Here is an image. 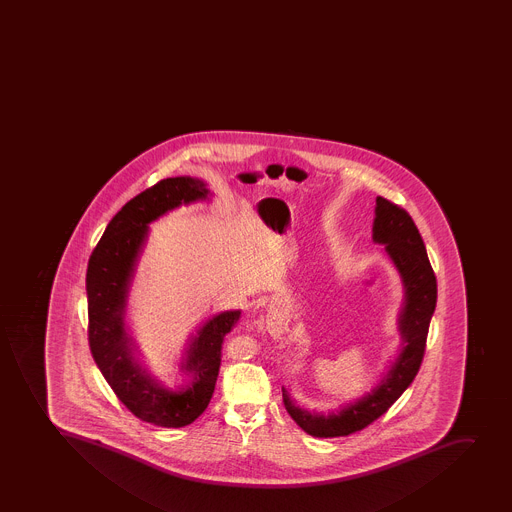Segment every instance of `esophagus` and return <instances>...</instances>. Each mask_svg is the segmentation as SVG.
<instances>
[{
    "mask_svg": "<svg viewBox=\"0 0 512 512\" xmlns=\"http://www.w3.org/2000/svg\"><path fill=\"white\" fill-rule=\"evenodd\" d=\"M266 328H268V332L274 335V337H279L281 333H284L282 323L274 317H269L268 320H266Z\"/></svg>",
    "mask_w": 512,
    "mask_h": 512,
    "instance_id": "34e87169",
    "label": "esophagus"
}]
</instances>
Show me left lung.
Returning <instances> with one entry per match:
<instances>
[{"instance_id": "obj_1", "label": "left lung", "mask_w": 512, "mask_h": 512, "mask_svg": "<svg viewBox=\"0 0 512 512\" xmlns=\"http://www.w3.org/2000/svg\"><path fill=\"white\" fill-rule=\"evenodd\" d=\"M374 213L373 241L384 244V251L396 266L404 287V302L397 318L401 348L378 386L338 409L328 412L304 409L282 387L287 412L312 437H346L368 427L402 396L419 373L424 358L430 320L437 305V279L424 241L404 208L378 197Z\"/></svg>"}]
</instances>
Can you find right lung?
<instances>
[{"instance_id": "add662e5", "label": "right lung", "mask_w": 512, "mask_h": 512, "mask_svg": "<svg viewBox=\"0 0 512 512\" xmlns=\"http://www.w3.org/2000/svg\"><path fill=\"white\" fill-rule=\"evenodd\" d=\"M208 197L207 184L189 175L157 182L116 213L88 261V343L93 360L138 419L167 429L192 424L207 409L217 384L223 337L238 322L241 310L213 315L190 335L179 364L189 381L172 389L136 356L138 346L125 320L129 289L148 241L149 223Z\"/></svg>"}]
</instances>
